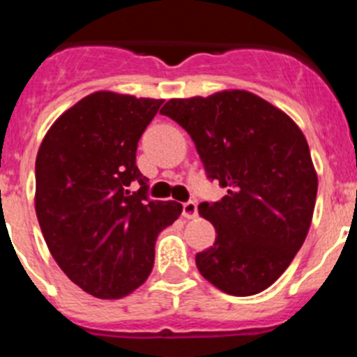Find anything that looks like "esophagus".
<instances>
[{
  "label": "esophagus",
  "instance_id": "obj_1",
  "mask_svg": "<svg viewBox=\"0 0 357 357\" xmlns=\"http://www.w3.org/2000/svg\"><path fill=\"white\" fill-rule=\"evenodd\" d=\"M197 216V204L195 202H185L183 204V218L186 220H194Z\"/></svg>",
  "mask_w": 357,
  "mask_h": 357
}]
</instances>
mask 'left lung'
I'll use <instances>...</instances> for the list:
<instances>
[{
	"label": "left lung",
	"mask_w": 357,
	"mask_h": 357,
	"mask_svg": "<svg viewBox=\"0 0 357 357\" xmlns=\"http://www.w3.org/2000/svg\"><path fill=\"white\" fill-rule=\"evenodd\" d=\"M160 112L190 133L208 178L227 188L199 204L216 231L195 255L199 271L225 294L262 292L289 268L314 216L317 172L301 128L245 89L171 98Z\"/></svg>",
	"instance_id": "8db88e82"
}]
</instances>
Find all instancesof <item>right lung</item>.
Instances as JSON below:
<instances>
[{
    "label": "right lung",
    "instance_id": "right-lung-1",
    "mask_svg": "<svg viewBox=\"0 0 357 357\" xmlns=\"http://www.w3.org/2000/svg\"><path fill=\"white\" fill-rule=\"evenodd\" d=\"M162 103L95 91L63 112L40 144V229L61 271L95 298L119 299L141 287L156 236L183 211L176 201L148 199V178L135 165L139 139Z\"/></svg>",
    "mask_w": 357,
    "mask_h": 357
}]
</instances>
